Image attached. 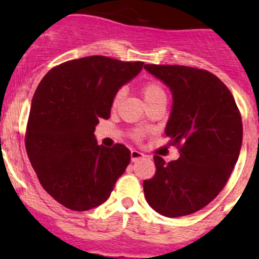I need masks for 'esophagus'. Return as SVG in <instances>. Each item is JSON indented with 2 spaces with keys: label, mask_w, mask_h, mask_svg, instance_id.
<instances>
[{
  "label": "esophagus",
  "mask_w": 259,
  "mask_h": 259,
  "mask_svg": "<svg viewBox=\"0 0 259 259\" xmlns=\"http://www.w3.org/2000/svg\"><path fill=\"white\" fill-rule=\"evenodd\" d=\"M145 157V155L143 154V153L141 152H139V150H131V159H132V162H136V161H139V159H141V158H144Z\"/></svg>",
  "instance_id": "34e87169"
}]
</instances>
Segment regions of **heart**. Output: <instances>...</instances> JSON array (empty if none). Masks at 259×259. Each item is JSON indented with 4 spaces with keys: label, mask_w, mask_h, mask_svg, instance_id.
Here are the masks:
<instances>
[{
    "label": "heart",
    "mask_w": 259,
    "mask_h": 259,
    "mask_svg": "<svg viewBox=\"0 0 259 259\" xmlns=\"http://www.w3.org/2000/svg\"><path fill=\"white\" fill-rule=\"evenodd\" d=\"M141 93H143L144 98H145L146 104L155 101V100H158V98L166 97L163 87L158 83V81H154V80H150V81L144 83L143 87H141ZM123 97H124V91H123V89L116 91L115 95H114L113 97V101H111V106L118 107V105L120 104ZM131 134H132V139H135L136 141H140L141 139L148 134V130H146V128H135V130H132Z\"/></svg>",
    "instance_id": "b5f03b06"
}]
</instances>
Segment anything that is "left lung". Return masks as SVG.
Returning <instances> with one entry per match:
<instances>
[{
    "mask_svg": "<svg viewBox=\"0 0 259 259\" xmlns=\"http://www.w3.org/2000/svg\"><path fill=\"white\" fill-rule=\"evenodd\" d=\"M172 92L166 125L180 158L154 155L155 174L144 194L159 214L176 218L211 202L230 179L242 143L241 114L230 89L214 74L179 65H144Z\"/></svg>",
    "mask_w": 259,
    "mask_h": 259,
    "instance_id": "left-lung-1",
    "label": "left lung"
}]
</instances>
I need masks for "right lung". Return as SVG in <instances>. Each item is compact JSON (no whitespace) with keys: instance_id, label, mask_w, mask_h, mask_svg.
<instances>
[{"instance_id":"right-lung-1","label":"right lung","mask_w":259,"mask_h":259,"mask_svg":"<svg viewBox=\"0 0 259 259\" xmlns=\"http://www.w3.org/2000/svg\"><path fill=\"white\" fill-rule=\"evenodd\" d=\"M143 65L84 57L53 67L38 84L26 150L42 188L67 209L85 211L105 202L131 161L123 144L97 145L95 130L98 119H109L116 91Z\"/></svg>"}]
</instances>
